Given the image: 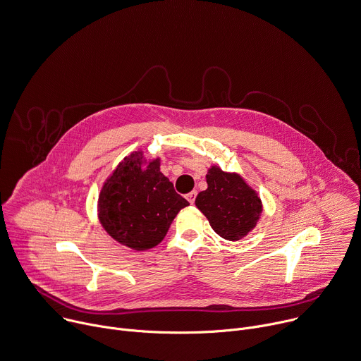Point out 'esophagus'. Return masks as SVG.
<instances>
[{"label": "esophagus", "instance_id": "esophagus-1", "mask_svg": "<svg viewBox=\"0 0 361 361\" xmlns=\"http://www.w3.org/2000/svg\"><path fill=\"white\" fill-rule=\"evenodd\" d=\"M196 195H197V193H196V190H192L190 193H188V195H186V199L189 200V203H190V204H193V203H195Z\"/></svg>", "mask_w": 361, "mask_h": 361}]
</instances>
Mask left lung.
<instances>
[{
  "instance_id": "obj_1",
  "label": "left lung",
  "mask_w": 361,
  "mask_h": 361,
  "mask_svg": "<svg viewBox=\"0 0 361 361\" xmlns=\"http://www.w3.org/2000/svg\"><path fill=\"white\" fill-rule=\"evenodd\" d=\"M207 189L195 200L212 229L226 240L245 238L256 225L263 206L259 195L239 173L212 166L206 175Z\"/></svg>"
}]
</instances>
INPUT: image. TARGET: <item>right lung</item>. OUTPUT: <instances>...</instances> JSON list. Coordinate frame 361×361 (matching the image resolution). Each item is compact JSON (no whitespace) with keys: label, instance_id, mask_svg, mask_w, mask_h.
Wrapping results in <instances>:
<instances>
[{"label":"right lung","instance_id":"add662e5","mask_svg":"<svg viewBox=\"0 0 361 361\" xmlns=\"http://www.w3.org/2000/svg\"><path fill=\"white\" fill-rule=\"evenodd\" d=\"M159 166V158L147 161L142 151L132 152L116 166L99 193L98 218L102 228L133 250L159 245L175 216L189 204Z\"/></svg>","mask_w":361,"mask_h":361}]
</instances>
